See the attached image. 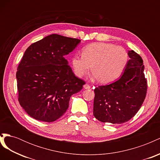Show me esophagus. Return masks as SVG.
<instances>
[{
  "label": "esophagus",
  "instance_id": "obj_1",
  "mask_svg": "<svg viewBox=\"0 0 160 160\" xmlns=\"http://www.w3.org/2000/svg\"><path fill=\"white\" fill-rule=\"evenodd\" d=\"M83 88L85 89H89L91 88V86L89 85H88V84H85L83 85Z\"/></svg>",
  "mask_w": 160,
  "mask_h": 160
}]
</instances>
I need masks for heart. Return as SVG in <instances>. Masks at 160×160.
I'll list each match as a JSON object with an SVG mask.
<instances>
[{
	"label": "heart",
	"instance_id": "b5f03b06",
	"mask_svg": "<svg viewBox=\"0 0 160 160\" xmlns=\"http://www.w3.org/2000/svg\"><path fill=\"white\" fill-rule=\"evenodd\" d=\"M129 60L124 48L111 43L95 42L85 47L82 56L75 55L72 65L77 77H81L90 69L100 83H108L123 73Z\"/></svg>",
	"mask_w": 160,
	"mask_h": 160
}]
</instances>
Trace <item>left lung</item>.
I'll use <instances>...</instances> for the list:
<instances>
[{
  "instance_id": "1",
  "label": "left lung",
  "mask_w": 160,
  "mask_h": 160,
  "mask_svg": "<svg viewBox=\"0 0 160 160\" xmlns=\"http://www.w3.org/2000/svg\"><path fill=\"white\" fill-rule=\"evenodd\" d=\"M130 59L120 78L94 89L93 115L103 123H123L132 119L146 98L148 83L143 62L137 52L129 51Z\"/></svg>"
}]
</instances>
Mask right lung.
Returning a JSON list of instances; mask_svg holds the SVG:
<instances>
[{
  "label": "right lung",
  "mask_w": 160,
  "mask_h": 160,
  "mask_svg": "<svg viewBox=\"0 0 160 160\" xmlns=\"http://www.w3.org/2000/svg\"><path fill=\"white\" fill-rule=\"evenodd\" d=\"M80 42L52 34L25 51L16 77L19 103L31 118L55 122L68 109L71 95L83 88L85 81L75 77L64 57Z\"/></svg>",
  "instance_id": "add662e5"
}]
</instances>
